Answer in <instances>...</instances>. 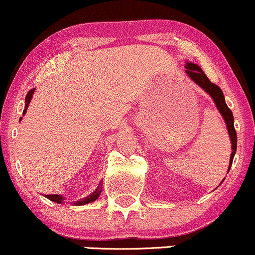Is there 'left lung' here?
Returning a JSON list of instances; mask_svg holds the SVG:
<instances>
[{
    "label": "left lung",
    "mask_w": 255,
    "mask_h": 255,
    "mask_svg": "<svg viewBox=\"0 0 255 255\" xmlns=\"http://www.w3.org/2000/svg\"><path fill=\"white\" fill-rule=\"evenodd\" d=\"M185 69H186L185 70L186 74L189 75V77L191 78L195 83H197L201 88L205 89L207 93L213 98L218 110L220 111V114H222L224 120H225L229 135H230V139H231V147H232V152L230 156V164H229V169H228V173H229V170L231 168V164H232V161H234V156H235V152H236V147H237V135H236V130H235V127H234V115H232L231 110L228 108V105H226L225 98H224L222 89L209 81V78L206 76V74L202 71V69H201L200 66L192 63H186Z\"/></svg>",
    "instance_id": "obj_1"
}]
</instances>
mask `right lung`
I'll return each mask as SVG.
<instances>
[{"instance_id": "obj_1", "label": "right lung", "mask_w": 255, "mask_h": 255, "mask_svg": "<svg viewBox=\"0 0 255 255\" xmlns=\"http://www.w3.org/2000/svg\"><path fill=\"white\" fill-rule=\"evenodd\" d=\"M33 92H35V88L31 89V91L27 92L26 98H25V110L23 111V114L26 113V109H27V106H29L30 102H31V98H32ZM20 120H21V117H20ZM100 192H102V186L99 185V187H98V189L96 190V191L93 192V194H91L89 196H87V197L82 198V200L77 201V202L75 203V205L82 206V205H87V203L94 202V201H96L97 198L99 197ZM44 196H46V197L48 198V200L53 201V202H55V203H63V201H64V197H63V196H60V195H44Z\"/></svg>"}]
</instances>
